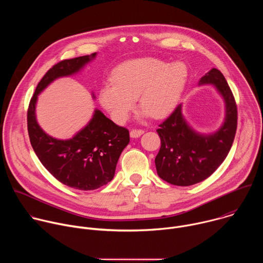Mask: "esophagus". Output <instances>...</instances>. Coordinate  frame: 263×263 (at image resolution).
<instances>
[{"label": "esophagus", "mask_w": 263, "mask_h": 263, "mask_svg": "<svg viewBox=\"0 0 263 263\" xmlns=\"http://www.w3.org/2000/svg\"><path fill=\"white\" fill-rule=\"evenodd\" d=\"M143 132H144V130H142V129H132L130 131V136L132 138H136V137H139L140 135H142Z\"/></svg>", "instance_id": "esophagus-1"}]
</instances>
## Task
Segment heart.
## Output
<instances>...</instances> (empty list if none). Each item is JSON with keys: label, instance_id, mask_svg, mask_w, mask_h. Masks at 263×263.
I'll use <instances>...</instances> for the list:
<instances>
[{"label": "heart", "instance_id": "b5f03b06", "mask_svg": "<svg viewBox=\"0 0 263 263\" xmlns=\"http://www.w3.org/2000/svg\"><path fill=\"white\" fill-rule=\"evenodd\" d=\"M187 80V68L181 62L144 57L119 65L99 91V103L116 123L127 121L135 100L142 115L163 119L177 106Z\"/></svg>", "mask_w": 263, "mask_h": 263}]
</instances>
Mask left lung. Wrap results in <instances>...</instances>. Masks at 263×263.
Instances as JSON below:
<instances>
[{
  "instance_id": "obj_1",
  "label": "left lung",
  "mask_w": 263,
  "mask_h": 263,
  "mask_svg": "<svg viewBox=\"0 0 263 263\" xmlns=\"http://www.w3.org/2000/svg\"><path fill=\"white\" fill-rule=\"evenodd\" d=\"M213 84L226 105L222 126L213 134L203 135L193 130L182 116V105L159 125L161 146L155 158L158 176L178 186H190L211 176L226 159L237 128V106L223 74L212 68L199 85Z\"/></svg>"
}]
</instances>
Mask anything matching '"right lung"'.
I'll return each instance as SVG.
<instances>
[{
    "mask_svg": "<svg viewBox=\"0 0 263 263\" xmlns=\"http://www.w3.org/2000/svg\"><path fill=\"white\" fill-rule=\"evenodd\" d=\"M96 55L65 59L51 67L37 85L27 114L29 138L36 156L59 182L79 191L97 190L114 179L119 158L130 141L129 130L96 109L87 126L72 138L56 139L37 124L35 105L37 96L51 82L76 73Z\"/></svg>",
    "mask_w": 263,
    "mask_h": 263,
    "instance_id": "add662e5",
    "label": "right lung"
}]
</instances>
